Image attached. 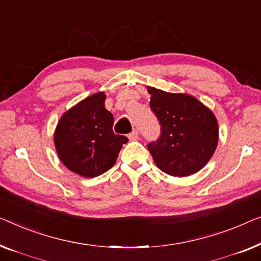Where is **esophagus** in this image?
<instances>
[{
	"mask_svg": "<svg viewBox=\"0 0 261 261\" xmlns=\"http://www.w3.org/2000/svg\"><path fill=\"white\" fill-rule=\"evenodd\" d=\"M127 137H129L130 141H132V142H134V141H137V139L139 138V134H138V131H137V130L132 131L131 134H130L129 136H127Z\"/></svg>",
	"mask_w": 261,
	"mask_h": 261,
	"instance_id": "1",
	"label": "esophagus"
}]
</instances>
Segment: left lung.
<instances>
[{
	"label": "left lung",
	"instance_id": "8db88e82",
	"mask_svg": "<svg viewBox=\"0 0 261 261\" xmlns=\"http://www.w3.org/2000/svg\"><path fill=\"white\" fill-rule=\"evenodd\" d=\"M150 108L161 124V137L148 145L156 166L175 177L201 170L219 141L218 120L211 109L193 95L148 86Z\"/></svg>",
	"mask_w": 261,
	"mask_h": 261
}]
</instances>
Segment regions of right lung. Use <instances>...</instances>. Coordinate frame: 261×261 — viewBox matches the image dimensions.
Segmentation results:
<instances>
[{
	"label": "right lung",
	"mask_w": 261,
	"mask_h": 261,
	"mask_svg": "<svg viewBox=\"0 0 261 261\" xmlns=\"http://www.w3.org/2000/svg\"><path fill=\"white\" fill-rule=\"evenodd\" d=\"M104 92L94 93L72 106L60 117L54 131L59 159L83 177H97L116 163L125 136L112 130V113L105 109Z\"/></svg>",
	"instance_id": "right-lung-1"
}]
</instances>
